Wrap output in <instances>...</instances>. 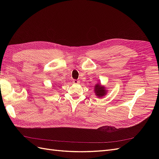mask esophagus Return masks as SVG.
<instances>
[{
  "mask_svg": "<svg viewBox=\"0 0 159 159\" xmlns=\"http://www.w3.org/2000/svg\"><path fill=\"white\" fill-rule=\"evenodd\" d=\"M73 83L74 84H79L80 83V81L79 80H73Z\"/></svg>",
  "mask_w": 159,
  "mask_h": 159,
  "instance_id": "1",
  "label": "esophagus"
}]
</instances>
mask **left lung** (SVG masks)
Returning a JSON list of instances; mask_svg holds the SVG:
<instances>
[{
    "mask_svg": "<svg viewBox=\"0 0 159 159\" xmlns=\"http://www.w3.org/2000/svg\"><path fill=\"white\" fill-rule=\"evenodd\" d=\"M94 91L95 93V95H97L98 98H103V96L107 94V90L105 89V87L102 86L99 84H98L95 85Z\"/></svg>",
    "mask_w": 159,
    "mask_h": 159,
    "instance_id": "left-lung-1",
    "label": "left lung"
}]
</instances>
